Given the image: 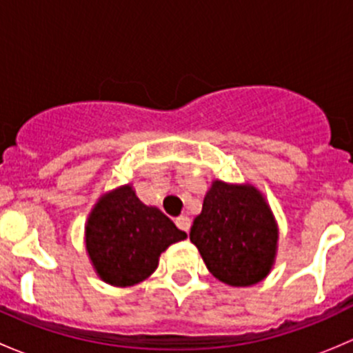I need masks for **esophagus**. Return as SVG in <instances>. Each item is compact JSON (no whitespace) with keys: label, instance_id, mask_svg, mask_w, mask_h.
<instances>
[{"label":"esophagus","instance_id":"obj_1","mask_svg":"<svg viewBox=\"0 0 353 353\" xmlns=\"http://www.w3.org/2000/svg\"><path fill=\"white\" fill-rule=\"evenodd\" d=\"M176 225L179 227L181 230H184V232H190V227H191L190 216H186V215L177 216V219H176Z\"/></svg>","mask_w":353,"mask_h":353}]
</instances>
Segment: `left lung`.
<instances>
[{"label":"left lung","mask_w":353,"mask_h":353,"mask_svg":"<svg viewBox=\"0 0 353 353\" xmlns=\"http://www.w3.org/2000/svg\"><path fill=\"white\" fill-rule=\"evenodd\" d=\"M190 239L215 279L230 287H251L275 265L279 223L258 188L215 179Z\"/></svg>","instance_id":"1"}]
</instances>
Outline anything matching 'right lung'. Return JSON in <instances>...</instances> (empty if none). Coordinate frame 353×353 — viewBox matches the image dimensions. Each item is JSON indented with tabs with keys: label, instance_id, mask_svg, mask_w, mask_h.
Returning a JSON list of instances; mask_svg holds the SVG:
<instances>
[{
	"label": "right lung",
	"instance_id": "right-lung-1",
	"mask_svg": "<svg viewBox=\"0 0 353 353\" xmlns=\"http://www.w3.org/2000/svg\"><path fill=\"white\" fill-rule=\"evenodd\" d=\"M172 220L148 206L131 184L97 199L85 223V249L102 282L133 287L147 280L170 244L186 239Z\"/></svg>",
	"mask_w": 353,
	"mask_h": 353
}]
</instances>
